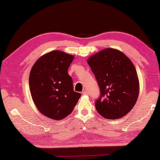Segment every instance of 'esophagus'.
<instances>
[{
    "label": "esophagus",
    "instance_id": "1",
    "mask_svg": "<svg viewBox=\"0 0 160 160\" xmlns=\"http://www.w3.org/2000/svg\"><path fill=\"white\" fill-rule=\"evenodd\" d=\"M87 90H84V91H82V95H87Z\"/></svg>",
    "mask_w": 160,
    "mask_h": 160
}]
</instances>
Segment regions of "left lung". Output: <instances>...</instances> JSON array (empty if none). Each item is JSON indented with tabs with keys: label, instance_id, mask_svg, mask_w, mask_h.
Returning <instances> with one entry per match:
<instances>
[{
	"label": "left lung",
	"instance_id": "obj_1",
	"mask_svg": "<svg viewBox=\"0 0 160 160\" xmlns=\"http://www.w3.org/2000/svg\"><path fill=\"white\" fill-rule=\"evenodd\" d=\"M87 63L100 90L96 110L102 117L117 119L132 110L139 95L136 69L119 50L107 48L92 55Z\"/></svg>",
	"mask_w": 160,
	"mask_h": 160
}]
</instances>
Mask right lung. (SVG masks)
I'll list each match as a JSON object with an SVG mask.
<instances>
[{
    "label": "right lung",
    "instance_id": "right-lung-1",
    "mask_svg": "<svg viewBox=\"0 0 160 160\" xmlns=\"http://www.w3.org/2000/svg\"><path fill=\"white\" fill-rule=\"evenodd\" d=\"M74 56L54 50L41 56L29 76L32 99L38 110L52 119L62 120L72 111L81 97L74 92L68 70Z\"/></svg>",
    "mask_w": 160,
    "mask_h": 160
}]
</instances>
